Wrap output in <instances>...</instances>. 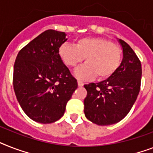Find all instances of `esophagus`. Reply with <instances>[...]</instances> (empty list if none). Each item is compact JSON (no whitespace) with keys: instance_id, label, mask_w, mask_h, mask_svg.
Returning a JSON list of instances; mask_svg holds the SVG:
<instances>
[{"instance_id":"34e87169","label":"esophagus","mask_w":153,"mask_h":153,"mask_svg":"<svg viewBox=\"0 0 153 153\" xmlns=\"http://www.w3.org/2000/svg\"><path fill=\"white\" fill-rule=\"evenodd\" d=\"M83 85H84V83L82 82H81V81H78V85L79 86H83Z\"/></svg>"}]
</instances>
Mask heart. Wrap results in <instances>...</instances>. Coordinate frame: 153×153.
Returning a JSON list of instances; mask_svg holds the SVG:
<instances>
[{"label":"heart","instance_id":"obj_1","mask_svg":"<svg viewBox=\"0 0 153 153\" xmlns=\"http://www.w3.org/2000/svg\"><path fill=\"white\" fill-rule=\"evenodd\" d=\"M58 55L66 66L74 68L85 58L86 64L74 71V76L87 81L97 76L108 79L117 71L122 60V50L111 41L104 38H82L74 45L64 43L59 47Z\"/></svg>","mask_w":153,"mask_h":153}]
</instances>
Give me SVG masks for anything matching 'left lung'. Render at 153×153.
Listing matches in <instances>:
<instances>
[{"label": "left lung", "mask_w": 153, "mask_h": 153, "mask_svg": "<svg viewBox=\"0 0 153 153\" xmlns=\"http://www.w3.org/2000/svg\"><path fill=\"white\" fill-rule=\"evenodd\" d=\"M118 41L123 59L117 71L102 82L84 85L87 90L84 100L85 117L100 126L121 121L132 108L141 87V62L126 42Z\"/></svg>", "instance_id": "obj_1"}]
</instances>
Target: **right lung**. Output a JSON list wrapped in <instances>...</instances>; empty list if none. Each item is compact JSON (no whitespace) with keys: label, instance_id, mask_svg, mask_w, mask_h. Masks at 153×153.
<instances>
[{"label":"right lung","instance_id":"1","mask_svg":"<svg viewBox=\"0 0 153 153\" xmlns=\"http://www.w3.org/2000/svg\"><path fill=\"white\" fill-rule=\"evenodd\" d=\"M64 32L48 30L19 52L14 64L13 87L26 115L40 123H52L64 115L78 87L77 80L59 55Z\"/></svg>","mask_w":153,"mask_h":153}]
</instances>
